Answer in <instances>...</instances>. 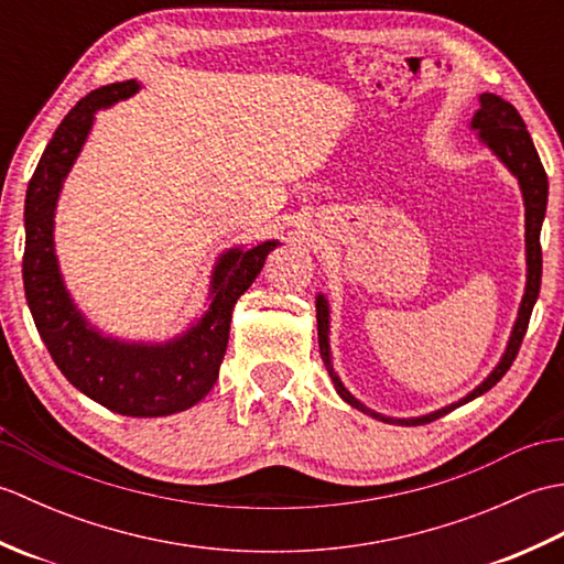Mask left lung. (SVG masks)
<instances>
[{
  "instance_id": "obj_1",
  "label": "left lung",
  "mask_w": 564,
  "mask_h": 564,
  "mask_svg": "<svg viewBox=\"0 0 564 564\" xmlns=\"http://www.w3.org/2000/svg\"><path fill=\"white\" fill-rule=\"evenodd\" d=\"M473 130H477V135L485 142V145L492 150L497 158L505 162L507 170L519 178L521 194H523V208H525V267H529V273H525V293L521 297V307H519V317L513 322L511 337L507 344L505 356L499 358V364L495 366L492 373H489L480 386H477L470 394H465L463 400L453 402L443 410H436L424 416H414V419H392V416H382L373 410H368L366 404L358 402L354 394L344 388V382L339 380L337 370L332 366V349H329V305L325 295H317V337H319V354L322 361H325L329 378L337 388L339 398L344 402H349L356 410H361L364 414H370L380 419V422L388 424H402V426H419V424H429L436 422L438 416L453 412L455 406H460L465 402H470L475 398H480L489 388H495L497 382L505 378L507 370L511 368L513 358H517L521 341L525 337V329H529V319L533 313V305L538 301V293H541V275H543V251H541V227L545 218V206H547V174L541 164V158H538L533 140L525 130L523 118L519 111L513 109L509 101H505L497 94H480V109L473 116Z\"/></svg>"
}]
</instances>
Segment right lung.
I'll return each instance as SVG.
<instances>
[{
    "label": "right lung",
    "mask_w": 564,
    "mask_h": 564,
    "mask_svg": "<svg viewBox=\"0 0 564 564\" xmlns=\"http://www.w3.org/2000/svg\"><path fill=\"white\" fill-rule=\"evenodd\" d=\"M138 89L135 79H126L87 94L47 142L23 206V291L35 329L72 386L116 414L166 416L188 410L213 390L230 337L232 307L254 283L269 251L281 242L269 239L220 254L210 275L206 315L172 341H121L89 325L59 275L53 242L55 208L65 176L94 126V113L133 97Z\"/></svg>",
    "instance_id": "1"
}]
</instances>
